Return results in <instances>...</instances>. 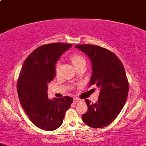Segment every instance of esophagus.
I'll use <instances>...</instances> for the list:
<instances>
[{"label":"esophagus","mask_w":146,"mask_h":146,"mask_svg":"<svg viewBox=\"0 0 146 146\" xmlns=\"http://www.w3.org/2000/svg\"><path fill=\"white\" fill-rule=\"evenodd\" d=\"M80 99L79 98H74V103H79V102H80Z\"/></svg>","instance_id":"34e87169"}]
</instances>
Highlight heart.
<instances>
[{"instance_id":"obj_1","label":"heart","mask_w":146,"mask_h":146,"mask_svg":"<svg viewBox=\"0 0 146 146\" xmlns=\"http://www.w3.org/2000/svg\"><path fill=\"white\" fill-rule=\"evenodd\" d=\"M70 60H71L72 62L73 65L74 66L75 68L77 67L78 66L80 65L82 63L86 62L85 58L82 56L80 54H73L71 57H70ZM60 66V63L58 62L57 64V68Z\"/></svg>"}]
</instances>
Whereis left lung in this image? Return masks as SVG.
Segmentation results:
<instances>
[{
    "label": "left lung",
    "mask_w": 146,
    "mask_h": 146,
    "mask_svg": "<svg viewBox=\"0 0 146 146\" xmlns=\"http://www.w3.org/2000/svg\"><path fill=\"white\" fill-rule=\"evenodd\" d=\"M75 47L84 52L91 62L89 86L96 85L100 88L96 103L85 100L88 110L82 115V120L88 127L103 128L116 119L126 103L129 83L125 70L117 55L106 48L88 44Z\"/></svg>",
    "instance_id": "obj_1"
}]
</instances>
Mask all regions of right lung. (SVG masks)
Here are the masks:
<instances>
[{"mask_svg":"<svg viewBox=\"0 0 146 146\" xmlns=\"http://www.w3.org/2000/svg\"><path fill=\"white\" fill-rule=\"evenodd\" d=\"M72 44L55 43L35 49L22 64L17 80V93L24 110L37 127L53 131L62 125L73 98H48V84L55 76V64Z\"/></svg>","mask_w":146,"mask_h":146,"instance_id":"right-lung-1","label":"right lung"}]
</instances>
